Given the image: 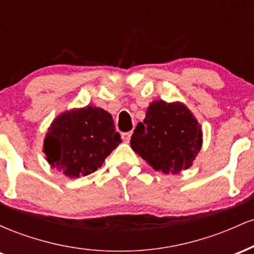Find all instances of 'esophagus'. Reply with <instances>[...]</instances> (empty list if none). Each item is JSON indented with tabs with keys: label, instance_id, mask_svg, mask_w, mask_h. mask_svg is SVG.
I'll return each instance as SVG.
<instances>
[{
	"label": "esophagus",
	"instance_id": "1",
	"mask_svg": "<svg viewBox=\"0 0 254 254\" xmlns=\"http://www.w3.org/2000/svg\"><path fill=\"white\" fill-rule=\"evenodd\" d=\"M131 135H132V131H129V132H123L122 133V138H123L125 142H129L131 138Z\"/></svg>",
	"mask_w": 254,
	"mask_h": 254
}]
</instances>
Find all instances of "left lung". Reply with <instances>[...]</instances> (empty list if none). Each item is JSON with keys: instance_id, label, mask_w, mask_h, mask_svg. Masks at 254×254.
<instances>
[{"instance_id": "1", "label": "left lung", "mask_w": 254, "mask_h": 254, "mask_svg": "<svg viewBox=\"0 0 254 254\" xmlns=\"http://www.w3.org/2000/svg\"><path fill=\"white\" fill-rule=\"evenodd\" d=\"M202 136L199 123L185 105L155 100L133 130L130 144L155 171L178 174L192 166Z\"/></svg>"}]
</instances>
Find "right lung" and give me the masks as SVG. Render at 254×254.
I'll return each instance as SVG.
<instances>
[{
    "mask_svg": "<svg viewBox=\"0 0 254 254\" xmlns=\"http://www.w3.org/2000/svg\"><path fill=\"white\" fill-rule=\"evenodd\" d=\"M112 116L95 106L66 111L54 119L44 138L46 160L65 177L88 176L121 143Z\"/></svg>",
    "mask_w": 254,
    "mask_h": 254,
    "instance_id": "add662e5",
    "label": "right lung"
}]
</instances>
